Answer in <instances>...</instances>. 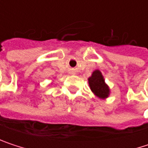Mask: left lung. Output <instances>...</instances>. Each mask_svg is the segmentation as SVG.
Listing matches in <instances>:
<instances>
[{
  "instance_id": "left-lung-1",
  "label": "left lung",
  "mask_w": 148,
  "mask_h": 148,
  "mask_svg": "<svg viewBox=\"0 0 148 148\" xmlns=\"http://www.w3.org/2000/svg\"><path fill=\"white\" fill-rule=\"evenodd\" d=\"M89 86L92 92L99 99H104L110 95V88L104 82L103 76L99 70H95L88 78Z\"/></svg>"
}]
</instances>
